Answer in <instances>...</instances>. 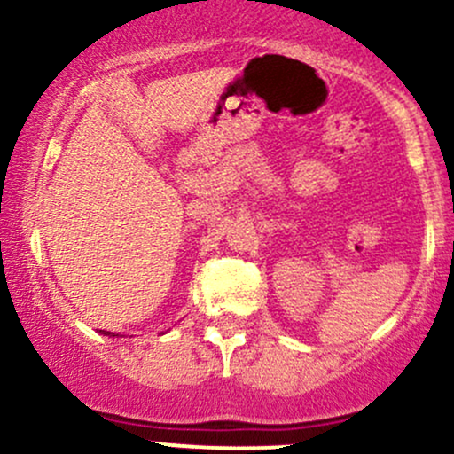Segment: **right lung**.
I'll use <instances>...</instances> for the list:
<instances>
[{
	"mask_svg": "<svg viewBox=\"0 0 454 454\" xmlns=\"http://www.w3.org/2000/svg\"><path fill=\"white\" fill-rule=\"evenodd\" d=\"M104 335H111V337H114V333H108V331H106V333H104Z\"/></svg>",
	"mask_w": 454,
	"mask_h": 454,
	"instance_id": "obj_1",
	"label": "right lung"
}]
</instances>
